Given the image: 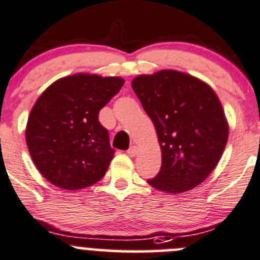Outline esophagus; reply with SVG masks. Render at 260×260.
I'll list each match as a JSON object with an SVG mask.
<instances>
[{
	"mask_svg": "<svg viewBox=\"0 0 260 260\" xmlns=\"http://www.w3.org/2000/svg\"><path fill=\"white\" fill-rule=\"evenodd\" d=\"M137 151L138 150H137V147H136V146H131L129 150L127 151V153L131 156V157H133V156L137 155Z\"/></svg>",
	"mask_w": 260,
	"mask_h": 260,
	"instance_id": "esophagus-1",
	"label": "esophagus"
}]
</instances>
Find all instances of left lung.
<instances>
[{"label":"left lung","mask_w":260,"mask_h":260,"mask_svg":"<svg viewBox=\"0 0 260 260\" xmlns=\"http://www.w3.org/2000/svg\"><path fill=\"white\" fill-rule=\"evenodd\" d=\"M132 89L155 125L162 156L160 171L147 183L170 194L200 185L217 166L229 138L216 92L174 70L140 75Z\"/></svg>","instance_id":"1"}]
</instances>
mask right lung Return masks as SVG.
Here are the masks:
<instances>
[{
    "instance_id": "obj_1",
    "label": "right lung",
    "mask_w": 260,
    "mask_h": 260,
    "mask_svg": "<svg viewBox=\"0 0 260 260\" xmlns=\"http://www.w3.org/2000/svg\"><path fill=\"white\" fill-rule=\"evenodd\" d=\"M120 77L76 74L53 82L30 112L25 138L49 183L77 190L98 183L114 157L100 109L122 89Z\"/></svg>"
}]
</instances>
